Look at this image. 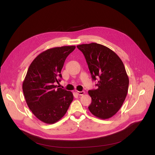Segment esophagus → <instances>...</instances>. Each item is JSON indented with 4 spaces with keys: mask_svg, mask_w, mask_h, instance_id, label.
<instances>
[{
    "mask_svg": "<svg viewBox=\"0 0 155 155\" xmlns=\"http://www.w3.org/2000/svg\"><path fill=\"white\" fill-rule=\"evenodd\" d=\"M76 93L78 94L79 96H82L84 94V91H76Z\"/></svg>",
    "mask_w": 155,
    "mask_h": 155,
    "instance_id": "1",
    "label": "esophagus"
}]
</instances>
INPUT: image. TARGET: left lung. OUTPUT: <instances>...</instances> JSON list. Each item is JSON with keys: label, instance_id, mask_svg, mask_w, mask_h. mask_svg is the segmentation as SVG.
<instances>
[{"label": "left lung", "instance_id": "8db88e82", "mask_svg": "<svg viewBox=\"0 0 155 155\" xmlns=\"http://www.w3.org/2000/svg\"><path fill=\"white\" fill-rule=\"evenodd\" d=\"M86 58L93 80L99 79L97 90L88 91L90 112L101 119L117 114L128 92L129 80L124 65L113 50L101 44L91 43L77 46Z\"/></svg>", "mask_w": 155, "mask_h": 155}]
</instances>
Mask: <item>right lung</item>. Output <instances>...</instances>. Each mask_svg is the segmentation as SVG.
Here are the masks:
<instances>
[{
    "instance_id": "1",
    "label": "right lung",
    "mask_w": 155,
    "mask_h": 155,
    "mask_svg": "<svg viewBox=\"0 0 155 155\" xmlns=\"http://www.w3.org/2000/svg\"><path fill=\"white\" fill-rule=\"evenodd\" d=\"M75 46L49 48L40 54L29 65L23 83L26 104L35 116L45 124H54L64 116L73 94L58 87L67 57Z\"/></svg>"
}]
</instances>
